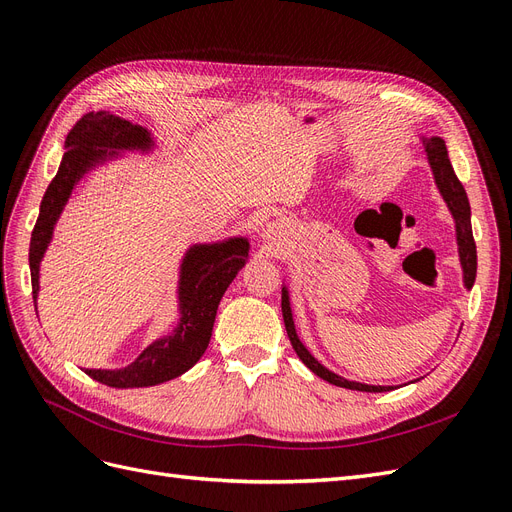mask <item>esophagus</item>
Instances as JSON below:
<instances>
[{
	"label": "esophagus",
	"mask_w": 512,
	"mask_h": 512,
	"mask_svg": "<svg viewBox=\"0 0 512 512\" xmlns=\"http://www.w3.org/2000/svg\"><path fill=\"white\" fill-rule=\"evenodd\" d=\"M268 236H278V225L268 227Z\"/></svg>",
	"instance_id": "esophagus-1"
}]
</instances>
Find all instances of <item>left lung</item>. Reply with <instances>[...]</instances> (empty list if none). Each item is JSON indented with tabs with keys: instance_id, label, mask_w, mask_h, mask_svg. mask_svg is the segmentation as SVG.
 <instances>
[{
	"instance_id": "1",
	"label": "left lung",
	"mask_w": 512,
	"mask_h": 512,
	"mask_svg": "<svg viewBox=\"0 0 512 512\" xmlns=\"http://www.w3.org/2000/svg\"><path fill=\"white\" fill-rule=\"evenodd\" d=\"M425 146V155L427 161H430L436 185L447 202L453 219H455V229H457V246H459V259H461V268H464V285L466 289H470L474 285L476 278V244L472 238V225H470V202L464 185L459 183V178L455 176V170L449 161V153L447 146H444L442 138H425L423 140ZM283 319H285V327H287V336L291 340L293 351L298 353V357L304 361V364L315 372L317 376H321L323 381L332 383L336 387H344V389H353V391H368V393H381V391H391L393 387H381V385H364V383H355V381H346V378L329 372L325 366H321L319 361L312 357L306 346L300 342L298 334H295L293 327V317H291V306H289V295L287 289L283 287Z\"/></svg>"
}]
</instances>
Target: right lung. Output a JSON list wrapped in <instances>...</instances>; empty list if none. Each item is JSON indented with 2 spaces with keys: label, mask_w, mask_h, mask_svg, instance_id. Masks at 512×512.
Returning a JSON list of instances; mask_svg holds the SVG:
<instances>
[{
  "label": "right lung",
  "mask_w": 512,
  "mask_h": 512,
  "mask_svg": "<svg viewBox=\"0 0 512 512\" xmlns=\"http://www.w3.org/2000/svg\"><path fill=\"white\" fill-rule=\"evenodd\" d=\"M153 146L148 131L136 123L114 117L108 112H89L76 121L65 138V153L55 178L48 185L38 221L29 242V270L34 302L38 298L40 259L53 236L55 221L68 202L74 185L95 163L112 157L108 148ZM249 259V242L232 238L221 244L191 246L180 268V323L174 334L153 342L134 364L123 370H85L93 381L114 389L153 387L187 372L204 355L212 336L214 317L225 289Z\"/></svg>",
  "instance_id": "1"
}]
</instances>
